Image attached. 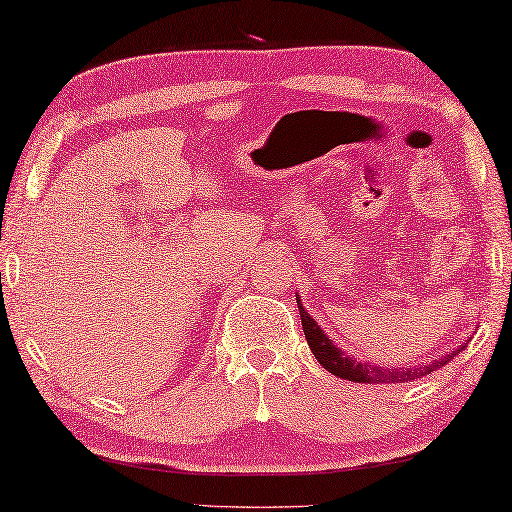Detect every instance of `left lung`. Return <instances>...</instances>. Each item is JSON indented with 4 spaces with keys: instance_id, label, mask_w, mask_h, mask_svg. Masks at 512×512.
<instances>
[{
    "instance_id": "left-lung-1",
    "label": "left lung",
    "mask_w": 512,
    "mask_h": 512,
    "mask_svg": "<svg viewBox=\"0 0 512 512\" xmlns=\"http://www.w3.org/2000/svg\"><path fill=\"white\" fill-rule=\"evenodd\" d=\"M297 306H299V315H301V326H304V335L308 347H311L313 356L317 358L326 372H331L333 376L345 381H354V383H406V381H415L422 379V376L431 374L435 370H440L442 365H447L451 358L458 356L460 351L467 347L465 345L456 347L454 351H445V356L431 360V363L424 365H406V367H381L376 363H367V360H358L351 354H347L345 349H340L335 342L322 331V326L317 324L311 313L306 311L304 304L297 295Z\"/></svg>"
}]
</instances>
